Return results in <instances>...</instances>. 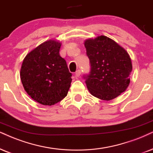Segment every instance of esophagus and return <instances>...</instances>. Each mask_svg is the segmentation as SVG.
I'll use <instances>...</instances> for the list:
<instances>
[{"mask_svg":"<svg viewBox=\"0 0 153 153\" xmlns=\"http://www.w3.org/2000/svg\"><path fill=\"white\" fill-rule=\"evenodd\" d=\"M81 74V71L80 70H78L75 72V77H79Z\"/></svg>","mask_w":153,"mask_h":153,"instance_id":"obj_1","label":"esophagus"}]
</instances>
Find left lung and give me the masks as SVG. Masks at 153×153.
I'll use <instances>...</instances> for the list:
<instances>
[{
    "mask_svg": "<svg viewBox=\"0 0 153 153\" xmlns=\"http://www.w3.org/2000/svg\"><path fill=\"white\" fill-rule=\"evenodd\" d=\"M84 44L91 65L90 74L84 78L90 94L109 101L125 92L132 71L128 52L104 35L88 39Z\"/></svg>",
    "mask_w": 153,
    "mask_h": 153,
    "instance_id": "obj_1",
    "label": "left lung"
}]
</instances>
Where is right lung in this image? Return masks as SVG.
<instances>
[{
    "label": "right lung",
    "mask_w": 153,
    "mask_h": 153,
    "mask_svg": "<svg viewBox=\"0 0 153 153\" xmlns=\"http://www.w3.org/2000/svg\"><path fill=\"white\" fill-rule=\"evenodd\" d=\"M61 43L50 39L32 50L25 57L20 79L25 90L38 103L51 106L65 97L72 74L60 56Z\"/></svg>",
    "instance_id": "1"
}]
</instances>
